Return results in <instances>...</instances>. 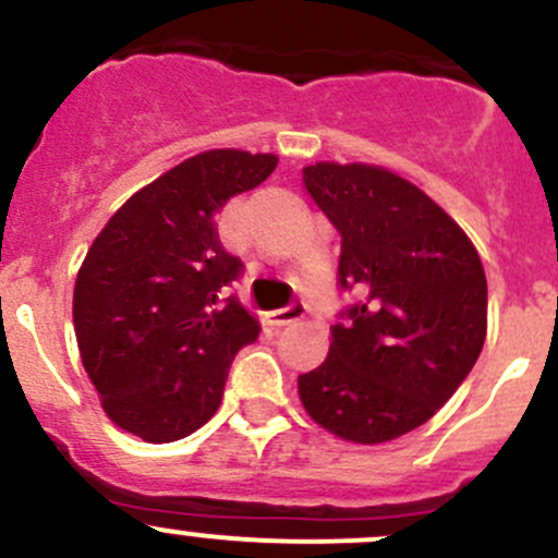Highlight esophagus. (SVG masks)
<instances>
[{
    "instance_id": "34e87169",
    "label": "esophagus",
    "mask_w": 558,
    "mask_h": 558,
    "mask_svg": "<svg viewBox=\"0 0 558 558\" xmlns=\"http://www.w3.org/2000/svg\"><path fill=\"white\" fill-rule=\"evenodd\" d=\"M302 316H305V302H291V305L278 307V311L267 313V318H269V324H272V327H286V324L300 322Z\"/></svg>"
}]
</instances>
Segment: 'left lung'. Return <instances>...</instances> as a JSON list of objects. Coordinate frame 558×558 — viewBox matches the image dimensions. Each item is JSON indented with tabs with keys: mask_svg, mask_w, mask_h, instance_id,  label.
Segmentation results:
<instances>
[{
	"mask_svg": "<svg viewBox=\"0 0 558 558\" xmlns=\"http://www.w3.org/2000/svg\"><path fill=\"white\" fill-rule=\"evenodd\" d=\"M340 234V313L329 354L300 376L307 414L329 434L381 445L428 423L477 362L488 283L461 226L403 177L365 163L302 169Z\"/></svg>",
	"mask_w": 558,
	"mask_h": 558,
	"instance_id": "8db88e82",
	"label": "left lung"
}]
</instances>
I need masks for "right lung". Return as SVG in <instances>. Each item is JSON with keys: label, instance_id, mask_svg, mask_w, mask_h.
<instances>
[{"label": "right lung", "instance_id": "obj_1", "mask_svg": "<svg viewBox=\"0 0 558 558\" xmlns=\"http://www.w3.org/2000/svg\"><path fill=\"white\" fill-rule=\"evenodd\" d=\"M275 155L213 149L174 166L113 213L78 269L73 324L100 403L128 434L166 445L218 411L231 360L258 322L229 296L242 262L215 213L262 185Z\"/></svg>", "mask_w": 558, "mask_h": 558}]
</instances>
